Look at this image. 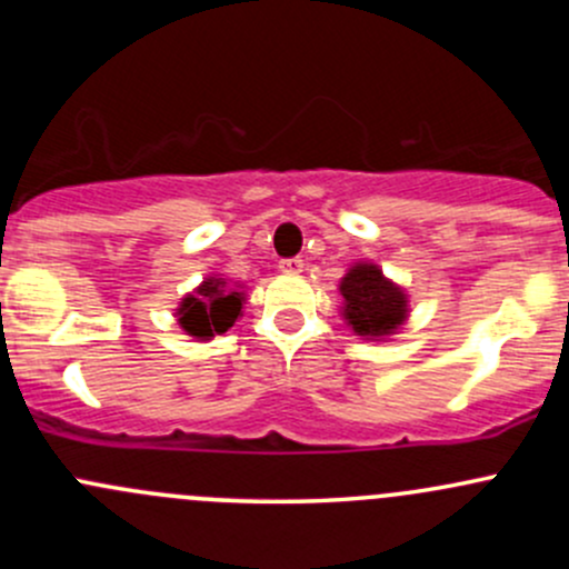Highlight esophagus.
<instances>
[{
	"instance_id": "obj_1",
	"label": "esophagus",
	"mask_w": 569,
	"mask_h": 569,
	"mask_svg": "<svg viewBox=\"0 0 569 569\" xmlns=\"http://www.w3.org/2000/svg\"><path fill=\"white\" fill-rule=\"evenodd\" d=\"M302 269H306V261H302V258H283V261H280V272L286 274H300Z\"/></svg>"
}]
</instances>
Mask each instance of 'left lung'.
Instances as JSON below:
<instances>
[{"label":"left lung","mask_w":569,"mask_h":569,"mask_svg":"<svg viewBox=\"0 0 569 569\" xmlns=\"http://www.w3.org/2000/svg\"><path fill=\"white\" fill-rule=\"evenodd\" d=\"M341 317L363 341H388L410 317V297L371 261H355L338 283Z\"/></svg>","instance_id":"obj_1"}]
</instances>
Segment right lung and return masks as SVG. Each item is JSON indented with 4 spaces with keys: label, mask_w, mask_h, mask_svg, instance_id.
I'll use <instances>...</instances> for the list:
<instances>
[{
    "label": "right lung",
    "mask_w": 569,
    "mask_h": 569,
    "mask_svg": "<svg viewBox=\"0 0 569 569\" xmlns=\"http://www.w3.org/2000/svg\"><path fill=\"white\" fill-rule=\"evenodd\" d=\"M244 300L248 297H244L242 283L209 274L203 278V283L183 295L176 308V321L183 336L194 338V341H211L220 332L231 330L233 321L242 317Z\"/></svg>",
    "instance_id": "1"
}]
</instances>
